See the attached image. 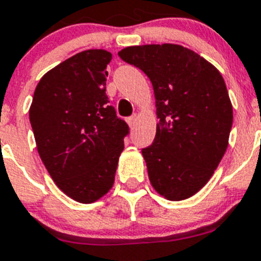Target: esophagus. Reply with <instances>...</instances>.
Wrapping results in <instances>:
<instances>
[{
  "mask_svg": "<svg viewBox=\"0 0 261 261\" xmlns=\"http://www.w3.org/2000/svg\"><path fill=\"white\" fill-rule=\"evenodd\" d=\"M126 121H127V124H128V126H130V128H133L134 126H135V122H137V115L128 117L127 119H126Z\"/></svg>",
  "mask_w": 261,
  "mask_h": 261,
  "instance_id": "34e87169",
  "label": "esophagus"
}]
</instances>
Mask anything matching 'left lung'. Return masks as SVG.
Wrapping results in <instances>:
<instances>
[{
  "instance_id": "left-lung-1",
  "label": "left lung",
  "mask_w": 261,
  "mask_h": 261,
  "mask_svg": "<svg viewBox=\"0 0 261 261\" xmlns=\"http://www.w3.org/2000/svg\"><path fill=\"white\" fill-rule=\"evenodd\" d=\"M118 55L152 83L159 123L153 143L142 149L151 185L169 201L194 196L228 146L232 105L223 77L178 44L126 47Z\"/></svg>"
}]
</instances>
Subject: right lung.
<instances>
[{"label": "right lung", "mask_w": 261, "mask_h": 261, "mask_svg": "<svg viewBox=\"0 0 261 261\" xmlns=\"http://www.w3.org/2000/svg\"><path fill=\"white\" fill-rule=\"evenodd\" d=\"M110 60L105 49H87L52 68L36 85L29 112L43 164L80 203L112 189L128 134L105 93Z\"/></svg>", "instance_id": "right-lung-1"}]
</instances>
